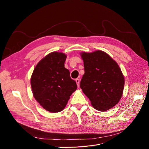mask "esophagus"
I'll list each match as a JSON object with an SVG mask.
<instances>
[{
  "label": "esophagus",
  "mask_w": 149,
  "mask_h": 149,
  "mask_svg": "<svg viewBox=\"0 0 149 149\" xmlns=\"http://www.w3.org/2000/svg\"><path fill=\"white\" fill-rule=\"evenodd\" d=\"M76 84H77V86H78V87H79V83H80V80L79 79H76Z\"/></svg>",
  "instance_id": "obj_1"
}]
</instances>
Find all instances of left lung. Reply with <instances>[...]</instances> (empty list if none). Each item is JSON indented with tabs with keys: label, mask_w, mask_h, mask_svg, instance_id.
Segmentation results:
<instances>
[{
	"label": "left lung",
	"mask_w": 149,
	"mask_h": 149,
	"mask_svg": "<svg viewBox=\"0 0 149 149\" xmlns=\"http://www.w3.org/2000/svg\"><path fill=\"white\" fill-rule=\"evenodd\" d=\"M84 74L80 88L94 109L106 111L115 106L123 95L124 77L118 64L106 52L80 53Z\"/></svg>",
	"instance_id": "obj_1"
}]
</instances>
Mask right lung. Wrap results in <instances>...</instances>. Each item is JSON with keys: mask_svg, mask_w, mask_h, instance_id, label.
Segmentation results:
<instances>
[{"mask_svg": "<svg viewBox=\"0 0 149 149\" xmlns=\"http://www.w3.org/2000/svg\"><path fill=\"white\" fill-rule=\"evenodd\" d=\"M66 59L65 53H49L38 62L31 74L33 95L40 106L50 112L63 109L70 96L77 89L69 70L65 68Z\"/></svg>", "mask_w": 149, "mask_h": 149, "instance_id": "1", "label": "right lung"}]
</instances>
